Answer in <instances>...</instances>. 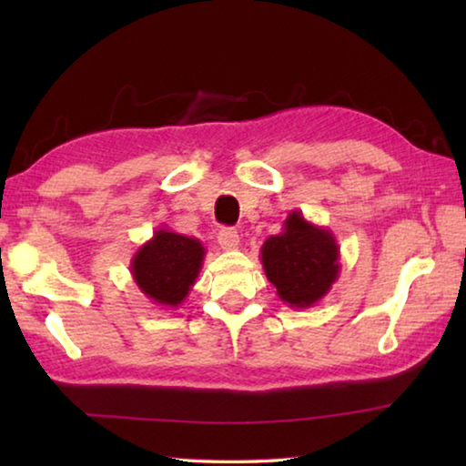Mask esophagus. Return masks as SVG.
I'll list each match as a JSON object with an SVG mask.
<instances>
[{"mask_svg":"<svg viewBox=\"0 0 466 466\" xmlns=\"http://www.w3.org/2000/svg\"><path fill=\"white\" fill-rule=\"evenodd\" d=\"M218 242L224 250H236V248H238V244H240L238 232H236L234 228H222V230H219V234H218Z\"/></svg>","mask_w":466,"mask_h":466,"instance_id":"1","label":"esophagus"}]
</instances>
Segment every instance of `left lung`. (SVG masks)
<instances>
[{"mask_svg": "<svg viewBox=\"0 0 466 466\" xmlns=\"http://www.w3.org/2000/svg\"><path fill=\"white\" fill-rule=\"evenodd\" d=\"M261 261L283 304L310 309L339 278V244L329 228L309 222L294 209L283 230L263 242Z\"/></svg>", "mask_w": 466, "mask_h": 466, "instance_id": "left-lung-1", "label": "left lung"}]
</instances>
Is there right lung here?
<instances>
[{
  "label": "right lung",
  "mask_w": 466,
  "mask_h": 466,
  "mask_svg": "<svg viewBox=\"0 0 466 466\" xmlns=\"http://www.w3.org/2000/svg\"><path fill=\"white\" fill-rule=\"evenodd\" d=\"M205 258L203 244L185 234L157 228L131 258V275L149 302L177 309L199 278Z\"/></svg>",
  "instance_id": "obj_1"
}]
</instances>
